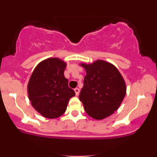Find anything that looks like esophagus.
Returning a JSON list of instances; mask_svg holds the SVG:
<instances>
[{
	"instance_id": "esophagus-1",
	"label": "esophagus",
	"mask_w": 157,
	"mask_h": 157,
	"mask_svg": "<svg viewBox=\"0 0 157 157\" xmlns=\"http://www.w3.org/2000/svg\"><path fill=\"white\" fill-rule=\"evenodd\" d=\"M75 94H76V96H78L79 94H80V89H79L78 88H76V89H75Z\"/></svg>"
}]
</instances>
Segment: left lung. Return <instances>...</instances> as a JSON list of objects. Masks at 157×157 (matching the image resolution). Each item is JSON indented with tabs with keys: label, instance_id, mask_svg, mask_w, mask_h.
Listing matches in <instances>:
<instances>
[{
	"label": "left lung",
	"instance_id": "left-lung-1",
	"mask_svg": "<svg viewBox=\"0 0 157 157\" xmlns=\"http://www.w3.org/2000/svg\"><path fill=\"white\" fill-rule=\"evenodd\" d=\"M80 65L86 71L79 96L85 111L95 120L108 117L119 109L125 96L126 86L121 74L104 60Z\"/></svg>",
	"mask_w": 157,
	"mask_h": 157
}]
</instances>
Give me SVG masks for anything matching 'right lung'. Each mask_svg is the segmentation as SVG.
<instances>
[{"label":"right lung","mask_w":157,"mask_h":157,"mask_svg":"<svg viewBox=\"0 0 157 157\" xmlns=\"http://www.w3.org/2000/svg\"><path fill=\"white\" fill-rule=\"evenodd\" d=\"M66 63L58 58H48L36 66L28 83L29 99L44 117L57 118L66 111L69 99L75 95L64 76Z\"/></svg>","instance_id":"1"}]
</instances>
